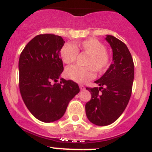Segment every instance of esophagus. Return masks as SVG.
<instances>
[{"label":"esophagus","mask_w":152,"mask_h":152,"mask_svg":"<svg viewBox=\"0 0 152 152\" xmlns=\"http://www.w3.org/2000/svg\"><path fill=\"white\" fill-rule=\"evenodd\" d=\"M79 87H80V90H85V87H84V86H83V85H81V84H80V85H79Z\"/></svg>","instance_id":"obj_1"}]
</instances>
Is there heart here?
<instances>
[{
  "label": "heart",
  "instance_id": "obj_1",
  "mask_svg": "<svg viewBox=\"0 0 152 152\" xmlns=\"http://www.w3.org/2000/svg\"><path fill=\"white\" fill-rule=\"evenodd\" d=\"M78 52L88 55L85 65L80 67L72 65L65 70L67 77L77 83H84L95 76V70L102 74L109 68L111 62V55L101 41L96 38H90L75 44H65L60 50V56L65 64H72L77 59Z\"/></svg>",
  "mask_w": 152,
  "mask_h": 152
}]
</instances>
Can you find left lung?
I'll return each mask as SVG.
<instances>
[{
    "mask_svg": "<svg viewBox=\"0 0 152 152\" xmlns=\"http://www.w3.org/2000/svg\"><path fill=\"white\" fill-rule=\"evenodd\" d=\"M113 51V63L102 77L96 80L99 87H87L91 99L86 103L87 118L98 126H107L119 118L132 93L134 64L126 44L112 35L105 38Z\"/></svg>",
    "mask_w": 152,
    "mask_h": 152,
    "instance_id": "1",
    "label": "left lung"
}]
</instances>
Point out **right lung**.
<instances>
[{
  "instance_id": "1",
  "label": "right lung",
  "mask_w": 152,
  "mask_h": 152,
  "mask_svg": "<svg viewBox=\"0 0 152 152\" xmlns=\"http://www.w3.org/2000/svg\"><path fill=\"white\" fill-rule=\"evenodd\" d=\"M61 36L38 34L25 47L19 60V87L24 103L37 119L50 123L60 119L69 102L80 92L77 83L61 78L63 72ZM55 83V84H53Z\"/></svg>"
}]
</instances>
